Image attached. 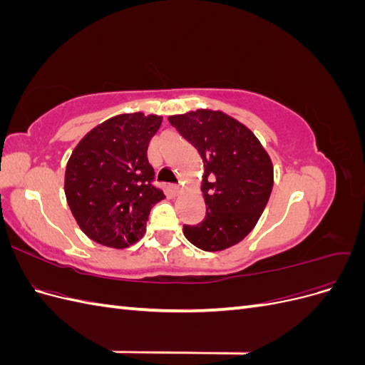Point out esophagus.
<instances>
[{
	"instance_id": "34e87169",
	"label": "esophagus",
	"mask_w": 365,
	"mask_h": 365,
	"mask_svg": "<svg viewBox=\"0 0 365 365\" xmlns=\"http://www.w3.org/2000/svg\"><path fill=\"white\" fill-rule=\"evenodd\" d=\"M169 193H170L172 196L180 195V193H181V185H180V184H170V185H169Z\"/></svg>"
}]
</instances>
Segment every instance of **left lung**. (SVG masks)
Instances as JSON below:
<instances>
[{
    "mask_svg": "<svg viewBox=\"0 0 365 365\" xmlns=\"http://www.w3.org/2000/svg\"><path fill=\"white\" fill-rule=\"evenodd\" d=\"M169 121L204 161L207 215L197 225H184V236L204 251L239 244L269 200L274 169L268 152L245 125L220 111L197 109Z\"/></svg>",
    "mask_w": 365,
    "mask_h": 365,
    "instance_id": "8db88e82",
    "label": "left lung"
}]
</instances>
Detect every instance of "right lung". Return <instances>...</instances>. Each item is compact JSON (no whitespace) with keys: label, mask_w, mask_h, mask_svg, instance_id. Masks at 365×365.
<instances>
[{"label":"right lung","mask_w":365,"mask_h":365,"mask_svg":"<svg viewBox=\"0 0 365 365\" xmlns=\"http://www.w3.org/2000/svg\"><path fill=\"white\" fill-rule=\"evenodd\" d=\"M163 117L120 114L79 141L65 169V196L83 233L97 244L128 248L146 231L152 205L164 200L152 184L148 146Z\"/></svg>","instance_id":"add662e5"}]
</instances>
